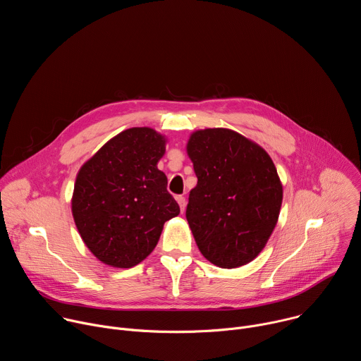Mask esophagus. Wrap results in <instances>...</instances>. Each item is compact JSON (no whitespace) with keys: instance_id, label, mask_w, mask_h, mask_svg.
Masks as SVG:
<instances>
[{"instance_id":"esophagus-1","label":"esophagus","mask_w":361,"mask_h":361,"mask_svg":"<svg viewBox=\"0 0 361 361\" xmlns=\"http://www.w3.org/2000/svg\"><path fill=\"white\" fill-rule=\"evenodd\" d=\"M176 200H177V202H178V205H180V210H181V213H184V210H185V197H183V195H177V197H176Z\"/></svg>"}]
</instances>
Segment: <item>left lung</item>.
I'll return each mask as SVG.
<instances>
[{"label":"left lung","instance_id":"obj_1","mask_svg":"<svg viewBox=\"0 0 361 361\" xmlns=\"http://www.w3.org/2000/svg\"><path fill=\"white\" fill-rule=\"evenodd\" d=\"M187 154L198 178L185 217L214 266L237 269L259 255L279 221L283 184L269 152L230 128L191 133Z\"/></svg>","mask_w":361,"mask_h":361}]
</instances>
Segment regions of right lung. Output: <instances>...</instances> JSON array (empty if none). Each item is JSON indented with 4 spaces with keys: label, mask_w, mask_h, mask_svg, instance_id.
<instances>
[{
    "label": "right lung",
    "mask_w": 361,
    "mask_h": 361,
    "mask_svg": "<svg viewBox=\"0 0 361 361\" xmlns=\"http://www.w3.org/2000/svg\"><path fill=\"white\" fill-rule=\"evenodd\" d=\"M167 137L149 127L121 131L75 178L71 213L87 248L110 267L131 269L156 248L164 223L180 214L157 164Z\"/></svg>",
    "instance_id": "1"
}]
</instances>
